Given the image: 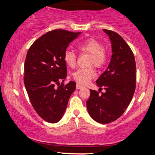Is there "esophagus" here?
Segmentation results:
<instances>
[{
  "label": "esophagus",
  "mask_w": 155,
  "mask_h": 155,
  "mask_svg": "<svg viewBox=\"0 0 155 155\" xmlns=\"http://www.w3.org/2000/svg\"><path fill=\"white\" fill-rule=\"evenodd\" d=\"M82 87H83V86L81 85V84H80L78 83L76 84V89H77V90H80V89H81Z\"/></svg>",
  "instance_id": "34e87169"
}]
</instances>
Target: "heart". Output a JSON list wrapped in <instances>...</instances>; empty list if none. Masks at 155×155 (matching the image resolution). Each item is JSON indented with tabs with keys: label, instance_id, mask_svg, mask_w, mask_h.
<instances>
[{
	"label": "heart",
	"instance_id": "b5f03b06",
	"mask_svg": "<svg viewBox=\"0 0 155 155\" xmlns=\"http://www.w3.org/2000/svg\"><path fill=\"white\" fill-rule=\"evenodd\" d=\"M79 51L87 54L90 56L88 65H94L97 68H101L105 64L107 58V51L103 48V44L94 38L82 40L77 44ZM64 61L70 68H75L77 63V57L75 53L68 50L64 54ZM96 75L92 67L80 68L73 73V78L78 83L86 84Z\"/></svg>",
	"mask_w": 155,
	"mask_h": 155
}]
</instances>
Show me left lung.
<instances>
[{"mask_svg": "<svg viewBox=\"0 0 155 155\" xmlns=\"http://www.w3.org/2000/svg\"><path fill=\"white\" fill-rule=\"evenodd\" d=\"M111 40L112 56L107 69L97 80L99 92L90 90L87 109L95 121L109 124L118 119L130 104L135 90L134 54L125 40L115 31L104 29Z\"/></svg>", "mask_w": 155, "mask_h": 155, "instance_id": "8db88e82", "label": "left lung"}]
</instances>
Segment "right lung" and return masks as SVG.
<instances>
[{"label":"right lung","mask_w":155,"mask_h":155,"mask_svg":"<svg viewBox=\"0 0 155 155\" xmlns=\"http://www.w3.org/2000/svg\"><path fill=\"white\" fill-rule=\"evenodd\" d=\"M80 34L63 29L48 31L27 51L24 66L25 88L38 115L51 124L63 117L70 97L75 90V82L63 84L67 76L64 54L69 44Z\"/></svg>","instance_id":"obj_1"}]
</instances>
